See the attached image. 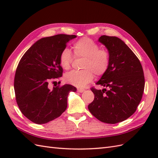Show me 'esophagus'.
<instances>
[{
    "label": "esophagus",
    "instance_id": "obj_1",
    "mask_svg": "<svg viewBox=\"0 0 158 158\" xmlns=\"http://www.w3.org/2000/svg\"><path fill=\"white\" fill-rule=\"evenodd\" d=\"M77 91H78L79 92H83L85 91V89H82V88H79V89H77Z\"/></svg>",
    "mask_w": 158,
    "mask_h": 158
}]
</instances>
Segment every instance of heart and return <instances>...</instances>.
I'll return each mask as SVG.
<instances>
[{
  "mask_svg": "<svg viewBox=\"0 0 158 158\" xmlns=\"http://www.w3.org/2000/svg\"><path fill=\"white\" fill-rule=\"evenodd\" d=\"M76 57H84L82 64L83 70L70 71L64 75L66 82L78 88H83L91 82L94 77L104 75L110 64V54L105 49L99 48V45L92 39L83 37L73 46ZM73 55L70 50L64 48L59 56L60 64L64 70H69L73 62Z\"/></svg>",
  "mask_w": 158,
  "mask_h": 158,
  "instance_id": "obj_1",
  "label": "heart"
}]
</instances>
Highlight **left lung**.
Here are the masks:
<instances>
[{
	"instance_id": "left-lung-1",
	"label": "left lung",
	"mask_w": 158,
	"mask_h": 158,
	"mask_svg": "<svg viewBox=\"0 0 158 158\" xmlns=\"http://www.w3.org/2000/svg\"><path fill=\"white\" fill-rule=\"evenodd\" d=\"M98 41L108 49L110 64L96 83L105 88H91L94 99L88 109L100 122L117 123L136 111L145 88V77L139 58L120 39L102 35Z\"/></svg>"
}]
</instances>
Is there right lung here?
Wrapping results in <instances>:
<instances>
[{"label": "right lung", "mask_w": 158, "mask_h": 158, "mask_svg": "<svg viewBox=\"0 0 158 158\" xmlns=\"http://www.w3.org/2000/svg\"><path fill=\"white\" fill-rule=\"evenodd\" d=\"M76 35H57L43 38L27 50L17 67L14 78L15 99L26 118L37 124L56 119L65 111L71 85L55 86L49 82L62 75L59 56ZM54 83L56 81H52Z\"/></svg>", "instance_id": "obj_1"}]
</instances>
